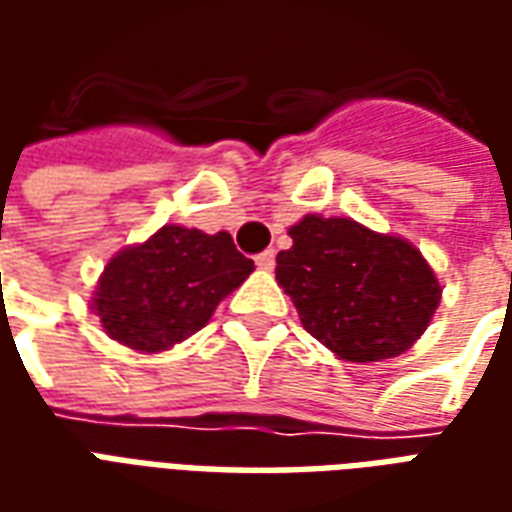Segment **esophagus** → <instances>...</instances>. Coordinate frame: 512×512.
Segmentation results:
<instances>
[{
	"label": "esophagus",
	"instance_id": "esophagus-1",
	"mask_svg": "<svg viewBox=\"0 0 512 512\" xmlns=\"http://www.w3.org/2000/svg\"><path fill=\"white\" fill-rule=\"evenodd\" d=\"M257 268H263V271H271V268L277 266V255H274V249H266V252H260L255 257Z\"/></svg>",
	"mask_w": 512,
	"mask_h": 512
}]
</instances>
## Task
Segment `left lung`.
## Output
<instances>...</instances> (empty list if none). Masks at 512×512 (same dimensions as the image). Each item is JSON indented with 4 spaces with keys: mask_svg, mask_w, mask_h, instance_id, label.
Segmentation results:
<instances>
[{
    "mask_svg": "<svg viewBox=\"0 0 512 512\" xmlns=\"http://www.w3.org/2000/svg\"><path fill=\"white\" fill-rule=\"evenodd\" d=\"M277 255V282L301 326L345 362H381L428 329L441 285L417 246L365 224L307 213Z\"/></svg>",
    "mask_w": 512,
    "mask_h": 512,
    "instance_id": "left-lung-1",
    "label": "left lung"
}]
</instances>
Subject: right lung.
<instances>
[{
	"label": "right lung",
	"instance_id": "1",
	"mask_svg": "<svg viewBox=\"0 0 512 512\" xmlns=\"http://www.w3.org/2000/svg\"><path fill=\"white\" fill-rule=\"evenodd\" d=\"M252 271L255 263L235 249L230 233L164 224L106 263L93 310L112 340L158 354L200 332Z\"/></svg>",
	"mask_w": 512,
	"mask_h": 512
}]
</instances>
